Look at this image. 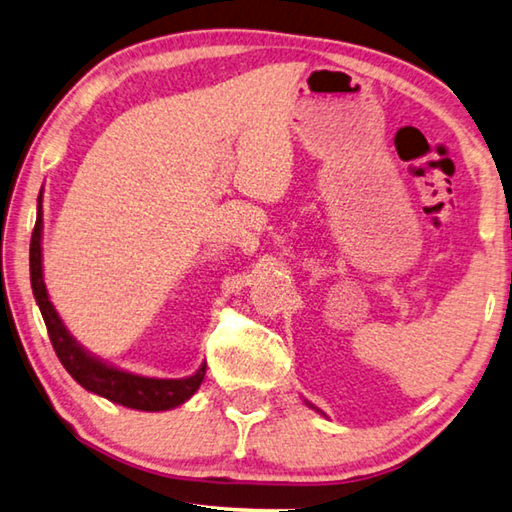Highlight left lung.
<instances>
[{
  "instance_id": "8db88e82",
  "label": "left lung",
  "mask_w": 512,
  "mask_h": 512,
  "mask_svg": "<svg viewBox=\"0 0 512 512\" xmlns=\"http://www.w3.org/2000/svg\"><path fill=\"white\" fill-rule=\"evenodd\" d=\"M306 405H309V407H311V403H306ZM318 412H320V410H318Z\"/></svg>"
}]
</instances>
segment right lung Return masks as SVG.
I'll use <instances>...</instances> for the list:
<instances>
[{
  "label": "right lung",
  "mask_w": 512,
  "mask_h": 512,
  "mask_svg": "<svg viewBox=\"0 0 512 512\" xmlns=\"http://www.w3.org/2000/svg\"><path fill=\"white\" fill-rule=\"evenodd\" d=\"M31 286L35 302L40 306L42 318L49 331L51 345L58 353L64 369L69 371L78 385L87 392H94L111 403L132 407L141 412H163L181 405L197 392L203 376H206V362L188 378H147L138 374H129L118 367L91 356L82 349L76 338L71 336L60 320L58 311L53 309L44 286L42 275V192L37 197V221L31 235Z\"/></svg>",
  "instance_id": "add662e5"
}]
</instances>
